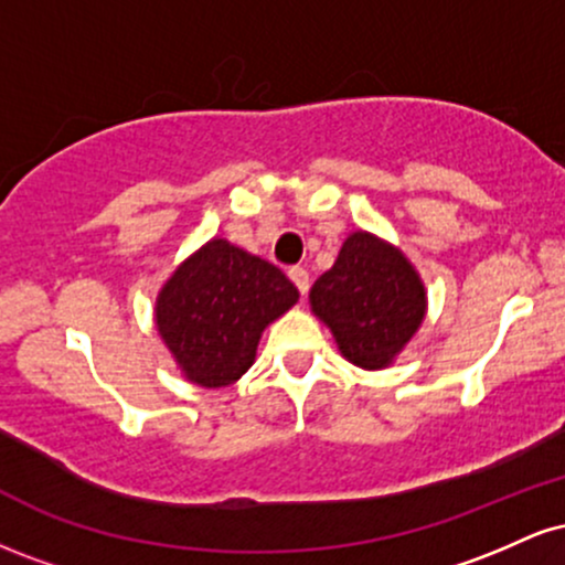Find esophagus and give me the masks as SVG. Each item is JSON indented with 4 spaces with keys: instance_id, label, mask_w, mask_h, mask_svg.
<instances>
[{
    "instance_id": "1",
    "label": "esophagus",
    "mask_w": 565,
    "mask_h": 565,
    "mask_svg": "<svg viewBox=\"0 0 565 565\" xmlns=\"http://www.w3.org/2000/svg\"><path fill=\"white\" fill-rule=\"evenodd\" d=\"M289 278H291V284H295V287L300 289V295H308V287H310L308 270L297 265V268H289Z\"/></svg>"
}]
</instances>
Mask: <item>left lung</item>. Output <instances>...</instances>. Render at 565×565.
<instances>
[{"label":"left lung","mask_w":565,"mask_h":565,"mask_svg":"<svg viewBox=\"0 0 565 565\" xmlns=\"http://www.w3.org/2000/svg\"><path fill=\"white\" fill-rule=\"evenodd\" d=\"M310 310L353 366L395 364L427 313V289L398 246L353 231L308 295Z\"/></svg>","instance_id":"left-lung-1"}]
</instances>
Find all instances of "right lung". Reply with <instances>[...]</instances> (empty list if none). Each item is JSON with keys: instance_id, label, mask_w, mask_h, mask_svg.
I'll list each match as a JSON object with an SVG mask.
<instances>
[{"instance_id": "1", "label": "right lung", "mask_w": 565, "mask_h": 565, "mask_svg": "<svg viewBox=\"0 0 565 565\" xmlns=\"http://www.w3.org/2000/svg\"><path fill=\"white\" fill-rule=\"evenodd\" d=\"M297 300L276 265L215 236L161 284L153 321L188 382L225 387L255 364L265 327Z\"/></svg>"}]
</instances>
